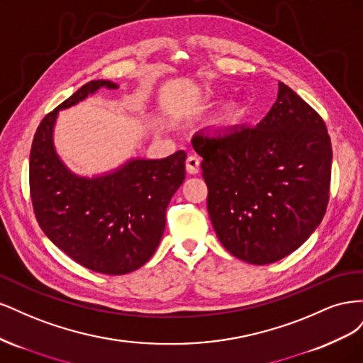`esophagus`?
I'll return each mask as SVG.
<instances>
[{"label":"esophagus","instance_id":"34e87169","mask_svg":"<svg viewBox=\"0 0 363 363\" xmlns=\"http://www.w3.org/2000/svg\"><path fill=\"white\" fill-rule=\"evenodd\" d=\"M186 169L189 174H199L200 172V157L196 155H191L186 159Z\"/></svg>","mask_w":363,"mask_h":363}]
</instances>
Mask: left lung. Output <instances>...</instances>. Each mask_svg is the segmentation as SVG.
Returning a JSON list of instances; mask_svg holds the SVG:
<instances>
[{
  "label": "left lung",
  "instance_id": "left-lung-1",
  "mask_svg": "<svg viewBox=\"0 0 363 363\" xmlns=\"http://www.w3.org/2000/svg\"><path fill=\"white\" fill-rule=\"evenodd\" d=\"M207 211L224 248L268 265L303 245L320 225L330 188L332 144L321 116L289 86L256 127L201 128Z\"/></svg>",
  "mask_w": 363,
  "mask_h": 363
}]
</instances>
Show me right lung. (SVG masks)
Here are the masks:
<instances>
[{"instance_id":"add662e5","label":"right lung","mask_w":363,"mask_h":363,"mask_svg":"<svg viewBox=\"0 0 363 363\" xmlns=\"http://www.w3.org/2000/svg\"><path fill=\"white\" fill-rule=\"evenodd\" d=\"M118 87L111 80L82 86L42 119L30 152L31 201L43 233L77 263L108 276L136 271L155 255L164 212L186 174L184 151L130 157L95 175L77 174L62 160L54 145L59 112Z\"/></svg>"}]
</instances>
